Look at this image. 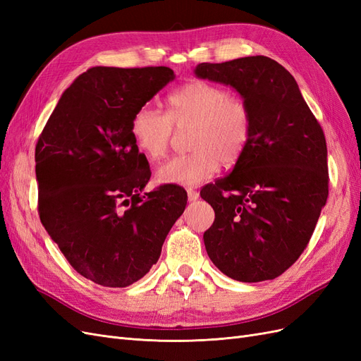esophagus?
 I'll return each instance as SVG.
<instances>
[{"label":"esophagus","mask_w":361,"mask_h":361,"mask_svg":"<svg viewBox=\"0 0 361 361\" xmlns=\"http://www.w3.org/2000/svg\"><path fill=\"white\" fill-rule=\"evenodd\" d=\"M187 194H188V200H190V202H195V200L199 199V195H200L197 191L192 190V188H188V190H187Z\"/></svg>","instance_id":"obj_1"}]
</instances>
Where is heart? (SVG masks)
I'll use <instances>...</instances> for the list:
<instances>
[{
  "instance_id": "b5f03b06",
  "label": "heart",
  "mask_w": 361,
  "mask_h": 361,
  "mask_svg": "<svg viewBox=\"0 0 361 361\" xmlns=\"http://www.w3.org/2000/svg\"><path fill=\"white\" fill-rule=\"evenodd\" d=\"M173 128L190 130V155L174 157L155 173L161 185H199L216 173L220 162L231 167L247 150L253 116L245 99L224 87L191 81L167 97V116L150 105L140 106L130 120V135L147 161L166 157Z\"/></svg>"
}]
</instances>
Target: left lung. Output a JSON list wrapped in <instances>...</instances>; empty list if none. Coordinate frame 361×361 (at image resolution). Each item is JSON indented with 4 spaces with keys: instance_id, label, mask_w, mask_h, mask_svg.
Wrapping results in <instances>:
<instances>
[{
    "instance_id": "8db88e82",
    "label": "left lung",
    "mask_w": 361,
    "mask_h": 361,
    "mask_svg": "<svg viewBox=\"0 0 361 361\" xmlns=\"http://www.w3.org/2000/svg\"><path fill=\"white\" fill-rule=\"evenodd\" d=\"M194 73L231 85L253 116L243 158L200 191L215 211L207 256L233 280H272L307 247L329 197L324 130L293 76L269 57L200 63Z\"/></svg>"
}]
</instances>
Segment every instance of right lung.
Returning <instances> with one entry per match:
<instances>
[{"mask_svg":"<svg viewBox=\"0 0 361 361\" xmlns=\"http://www.w3.org/2000/svg\"><path fill=\"white\" fill-rule=\"evenodd\" d=\"M173 80L166 66L92 68L64 90L36 145L40 221L101 286L145 277L187 206L176 185L145 192L149 162L130 135L135 111Z\"/></svg>","mask_w":361,"mask_h":361,"instance_id":"add662e5","label":"right lung"}]
</instances>
